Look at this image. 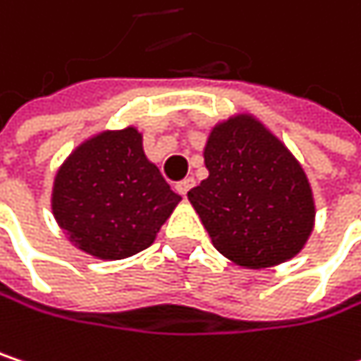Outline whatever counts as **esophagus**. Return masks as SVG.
I'll return each instance as SVG.
<instances>
[{
  "label": "esophagus",
  "instance_id": "34e87169",
  "mask_svg": "<svg viewBox=\"0 0 361 361\" xmlns=\"http://www.w3.org/2000/svg\"><path fill=\"white\" fill-rule=\"evenodd\" d=\"M192 185H194V180H190V178H188V180L178 181V183H176V190L180 192L181 196H185V194L190 192V188H192Z\"/></svg>",
  "mask_w": 361,
  "mask_h": 361
}]
</instances>
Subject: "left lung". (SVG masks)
Here are the masks:
<instances>
[{
	"label": "left lung",
	"instance_id": "8db88e82",
	"mask_svg": "<svg viewBox=\"0 0 361 361\" xmlns=\"http://www.w3.org/2000/svg\"><path fill=\"white\" fill-rule=\"evenodd\" d=\"M209 178L188 192L213 247L230 261L261 269L288 261L314 228L305 171L249 114L217 125L204 148Z\"/></svg>",
	"mask_w": 361,
	"mask_h": 361
}]
</instances>
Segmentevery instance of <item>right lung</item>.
<instances>
[{
    "label": "right lung",
    "mask_w": 361,
    "mask_h": 361,
    "mask_svg": "<svg viewBox=\"0 0 361 361\" xmlns=\"http://www.w3.org/2000/svg\"><path fill=\"white\" fill-rule=\"evenodd\" d=\"M181 200L142 150L137 129L104 131L81 144L60 167L51 209L60 228L100 259L148 249Z\"/></svg>",
    "instance_id": "right-lung-1"
}]
</instances>
